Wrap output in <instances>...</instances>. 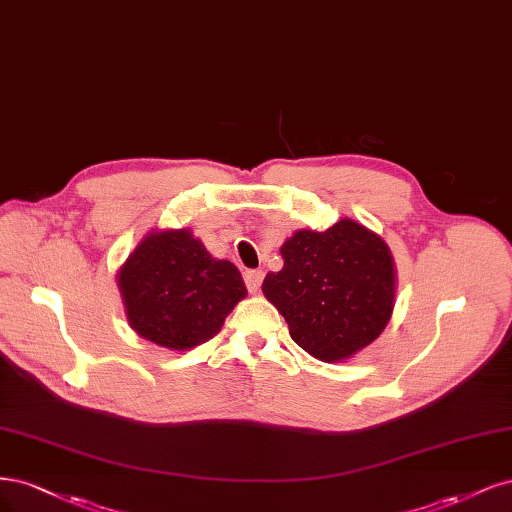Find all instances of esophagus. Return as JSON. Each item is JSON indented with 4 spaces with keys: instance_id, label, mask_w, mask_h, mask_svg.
Segmentation results:
<instances>
[{
    "instance_id": "obj_1",
    "label": "esophagus",
    "mask_w": 512,
    "mask_h": 512,
    "mask_svg": "<svg viewBox=\"0 0 512 512\" xmlns=\"http://www.w3.org/2000/svg\"><path fill=\"white\" fill-rule=\"evenodd\" d=\"M244 283H246V289H249L251 293H257L261 283H263V272L261 270H246L244 272Z\"/></svg>"
}]
</instances>
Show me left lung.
I'll return each mask as SVG.
<instances>
[{
    "instance_id": "obj_1",
    "label": "left lung",
    "mask_w": 512,
    "mask_h": 512,
    "mask_svg": "<svg viewBox=\"0 0 512 512\" xmlns=\"http://www.w3.org/2000/svg\"><path fill=\"white\" fill-rule=\"evenodd\" d=\"M280 255L283 270L266 274L261 289L306 353L332 364L381 336L395 298L393 259L381 238L342 219L325 232H295Z\"/></svg>"
}]
</instances>
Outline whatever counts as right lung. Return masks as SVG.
<instances>
[{
	"label": "right lung",
	"mask_w": 512,
	"mask_h": 512,
	"mask_svg": "<svg viewBox=\"0 0 512 512\" xmlns=\"http://www.w3.org/2000/svg\"><path fill=\"white\" fill-rule=\"evenodd\" d=\"M117 278L131 327L174 351L217 336L246 295L234 263L210 257L189 229L146 236Z\"/></svg>",
	"instance_id": "1"
}]
</instances>
